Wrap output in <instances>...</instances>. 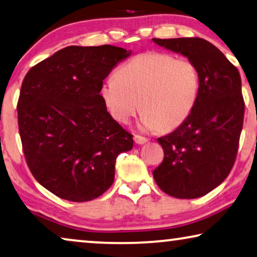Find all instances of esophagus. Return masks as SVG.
Returning a JSON list of instances; mask_svg holds the SVG:
<instances>
[{"label":"esophagus","mask_w":257,"mask_h":257,"mask_svg":"<svg viewBox=\"0 0 257 257\" xmlns=\"http://www.w3.org/2000/svg\"><path fill=\"white\" fill-rule=\"evenodd\" d=\"M134 141H135V143H136V144H140V145L144 144V143H147V142H148V140L145 139V137H143V136H139V135H135V136H134Z\"/></svg>","instance_id":"34e87169"}]
</instances>
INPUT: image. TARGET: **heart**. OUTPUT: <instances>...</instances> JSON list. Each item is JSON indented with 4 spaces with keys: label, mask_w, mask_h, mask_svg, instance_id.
Returning <instances> with one entry per match:
<instances>
[{
    "label": "heart",
    "mask_w": 257,
    "mask_h": 257,
    "mask_svg": "<svg viewBox=\"0 0 257 257\" xmlns=\"http://www.w3.org/2000/svg\"><path fill=\"white\" fill-rule=\"evenodd\" d=\"M197 92L198 75L194 64L160 52L134 57L118 69L116 78L107 79L101 86L102 99L116 121L128 123L142 107L140 127L164 132L187 120Z\"/></svg>",
    "instance_id": "b5f03b06"
}]
</instances>
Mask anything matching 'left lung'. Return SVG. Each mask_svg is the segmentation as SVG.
<instances>
[{
	"label": "left lung",
	"mask_w": 257,
	"mask_h": 257,
	"mask_svg": "<svg viewBox=\"0 0 257 257\" xmlns=\"http://www.w3.org/2000/svg\"><path fill=\"white\" fill-rule=\"evenodd\" d=\"M196 68L198 92L190 115L159 137L163 163L152 172L164 193L177 198L204 196L231 172L238 152L244 104L240 74L216 46L202 38L152 39Z\"/></svg>",
	"instance_id": "obj_1"
}]
</instances>
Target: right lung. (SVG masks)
Segmentation results:
<instances>
[{
	"label": "right lung",
	"instance_id": "1",
	"mask_svg": "<svg viewBox=\"0 0 257 257\" xmlns=\"http://www.w3.org/2000/svg\"><path fill=\"white\" fill-rule=\"evenodd\" d=\"M104 45L68 46L30 69L18 100V127L31 173L71 202L92 201L113 185L116 157L133 135L107 112L102 80L132 55Z\"/></svg>",
	"mask_w": 257,
	"mask_h": 257
}]
</instances>
